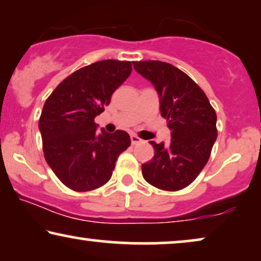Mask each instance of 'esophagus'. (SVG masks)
<instances>
[{"label":"esophagus","instance_id":"34e87169","mask_svg":"<svg viewBox=\"0 0 261 261\" xmlns=\"http://www.w3.org/2000/svg\"><path fill=\"white\" fill-rule=\"evenodd\" d=\"M143 141L141 138L138 137V136H136V135H131V143H132V145H136V144H139V143H142Z\"/></svg>","mask_w":261,"mask_h":261}]
</instances>
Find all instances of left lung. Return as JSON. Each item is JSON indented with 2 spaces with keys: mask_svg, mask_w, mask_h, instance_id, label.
<instances>
[{
  "mask_svg": "<svg viewBox=\"0 0 261 261\" xmlns=\"http://www.w3.org/2000/svg\"><path fill=\"white\" fill-rule=\"evenodd\" d=\"M132 64L155 86L161 115L171 130L168 146L150 142L155 155L142 166L143 177L156 188L177 192L199 176L211 157L218 137L216 112L201 87L175 66L156 60Z\"/></svg>",
  "mask_w": 261,
  "mask_h": 261,
  "instance_id": "obj_1",
  "label": "left lung"
}]
</instances>
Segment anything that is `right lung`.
<instances>
[{"instance_id":"right-lung-1","label":"right lung","mask_w":261,"mask_h":261,"mask_svg":"<svg viewBox=\"0 0 261 261\" xmlns=\"http://www.w3.org/2000/svg\"><path fill=\"white\" fill-rule=\"evenodd\" d=\"M131 71L130 61H97L62 80L45 101L39 119L43 155L57 177L74 192L104 186L131 144L127 132H98L94 123Z\"/></svg>"}]
</instances>
